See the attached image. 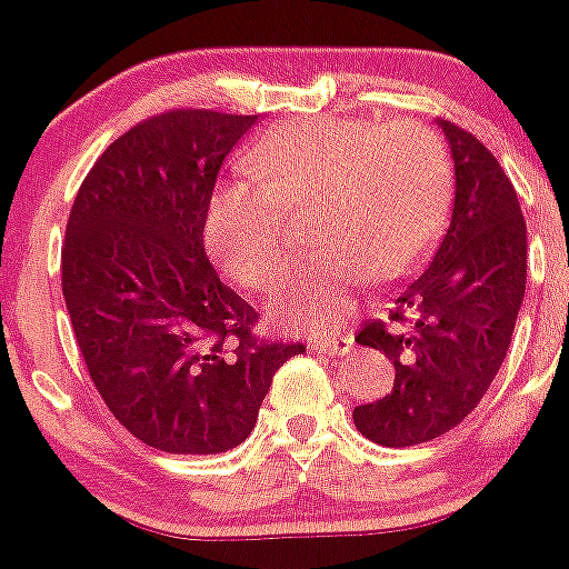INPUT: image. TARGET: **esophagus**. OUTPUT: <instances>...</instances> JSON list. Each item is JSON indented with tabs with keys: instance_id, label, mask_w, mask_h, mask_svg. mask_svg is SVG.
Masks as SVG:
<instances>
[{
	"instance_id": "obj_1",
	"label": "esophagus",
	"mask_w": 569,
	"mask_h": 569,
	"mask_svg": "<svg viewBox=\"0 0 569 569\" xmlns=\"http://www.w3.org/2000/svg\"><path fill=\"white\" fill-rule=\"evenodd\" d=\"M355 347V338L349 336H313L311 338V349H317V352H325V355H347L352 352Z\"/></svg>"
}]
</instances>
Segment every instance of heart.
I'll return each instance as SVG.
<instances>
[{
	"mask_svg": "<svg viewBox=\"0 0 569 569\" xmlns=\"http://www.w3.org/2000/svg\"><path fill=\"white\" fill-rule=\"evenodd\" d=\"M256 176L220 183L209 200L206 244L233 280L267 289L286 242V217L317 206V252L274 283L269 308L300 327L338 325L355 289L405 274L429 242L449 198L440 137L418 120L300 118L256 137L244 151Z\"/></svg>",
	"mask_w": 569,
	"mask_h": 569,
	"instance_id": "heart-1",
	"label": "heart"
}]
</instances>
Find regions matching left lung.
<instances>
[{
    "label": "left lung",
    "mask_w": 569,
    "mask_h": 569,
    "mask_svg": "<svg viewBox=\"0 0 569 569\" xmlns=\"http://www.w3.org/2000/svg\"><path fill=\"white\" fill-rule=\"evenodd\" d=\"M455 159V209L443 242L396 297L386 321H366L360 347L396 369L391 393L355 407L360 435L380 446L440 438L473 410L496 380L526 295V220L498 159L473 134L438 120Z\"/></svg>",
    "instance_id": "1"
}]
</instances>
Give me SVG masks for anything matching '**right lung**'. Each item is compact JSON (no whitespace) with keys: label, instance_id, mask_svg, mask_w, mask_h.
<instances>
[{"label":"right lung","instance_id":"right-lung-1","mask_svg":"<svg viewBox=\"0 0 569 569\" xmlns=\"http://www.w3.org/2000/svg\"><path fill=\"white\" fill-rule=\"evenodd\" d=\"M258 114L173 109L112 142L79 187L62 295L114 418L168 455H222L256 427L302 343L252 336L256 308L217 278L203 228L217 173Z\"/></svg>","mask_w":569,"mask_h":569}]
</instances>
